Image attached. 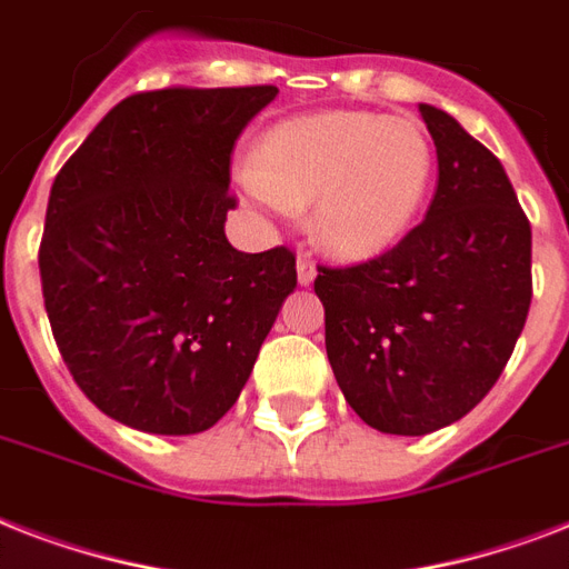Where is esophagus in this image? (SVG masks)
Returning <instances> with one entry per match:
<instances>
[{"label":"esophagus","mask_w":569,"mask_h":569,"mask_svg":"<svg viewBox=\"0 0 569 569\" xmlns=\"http://www.w3.org/2000/svg\"><path fill=\"white\" fill-rule=\"evenodd\" d=\"M316 280V262L307 257H298V283L310 286Z\"/></svg>","instance_id":"1"}]
</instances>
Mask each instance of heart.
<instances>
[{"mask_svg": "<svg viewBox=\"0 0 569 569\" xmlns=\"http://www.w3.org/2000/svg\"><path fill=\"white\" fill-rule=\"evenodd\" d=\"M431 177L433 147L419 123L325 111L277 123L241 182L277 214L310 203L312 241L330 257L372 259L413 227Z\"/></svg>", "mask_w": 569, "mask_h": 569, "instance_id": "1", "label": "heart"}]
</instances>
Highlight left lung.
Returning <instances> with one entry per match:
<instances>
[{
    "label": "left lung",
    "mask_w": 569,
    "mask_h": 569,
    "mask_svg": "<svg viewBox=\"0 0 569 569\" xmlns=\"http://www.w3.org/2000/svg\"><path fill=\"white\" fill-rule=\"evenodd\" d=\"M437 147L422 223L357 266H319L325 346L366 425L422 437L493 389L531 307V227L502 162L458 120L419 106Z\"/></svg>",
    "instance_id": "8db88e82"
}]
</instances>
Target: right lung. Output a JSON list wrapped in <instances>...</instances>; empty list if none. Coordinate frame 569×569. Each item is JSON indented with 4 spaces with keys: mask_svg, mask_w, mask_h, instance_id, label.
Masks as SVG:
<instances>
[{
    "mask_svg": "<svg viewBox=\"0 0 569 569\" xmlns=\"http://www.w3.org/2000/svg\"><path fill=\"white\" fill-rule=\"evenodd\" d=\"M274 84L120 100L58 171L38 266L56 346L102 413L200 433L239 398L298 283L295 253L223 236L230 156Z\"/></svg>",
    "mask_w": 569,
    "mask_h": 569,
    "instance_id": "obj_1",
    "label": "right lung"
}]
</instances>
